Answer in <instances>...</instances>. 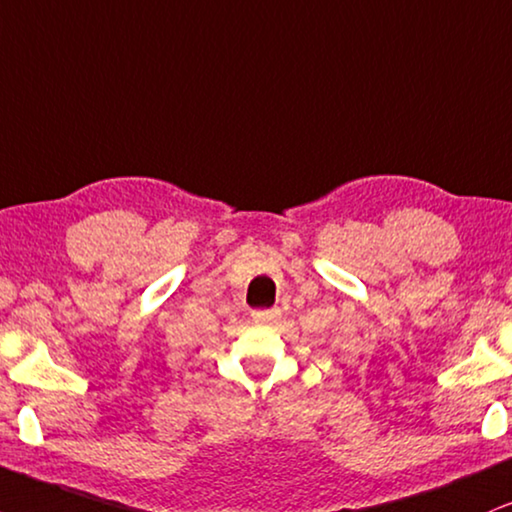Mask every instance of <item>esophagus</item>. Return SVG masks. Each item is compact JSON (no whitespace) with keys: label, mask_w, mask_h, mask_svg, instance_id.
<instances>
[{"label":"esophagus","mask_w":512,"mask_h":512,"mask_svg":"<svg viewBox=\"0 0 512 512\" xmlns=\"http://www.w3.org/2000/svg\"><path fill=\"white\" fill-rule=\"evenodd\" d=\"M278 316H281V312L278 309H257V312H252V321L255 323H274L278 321Z\"/></svg>","instance_id":"34e87169"}]
</instances>
